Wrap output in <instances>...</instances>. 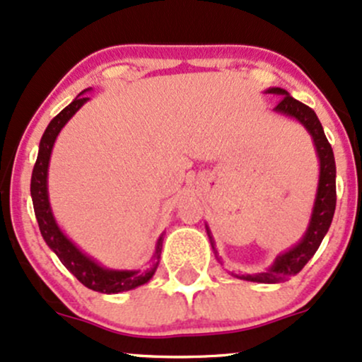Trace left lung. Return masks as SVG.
I'll list each match as a JSON object with an SVG mask.
<instances>
[{
  "mask_svg": "<svg viewBox=\"0 0 362 362\" xmlns=\"http://www.w3.org/2000/svg\"><path fill=\"white\" fill-rule=\"evenodd\" d=\"M269 93H274L279 97L276 110L281 114L296 117L300 122L310 131L311 138L315 141L317 153L320 158V182H318V192L317 201H315L313 214H311V221L308 231L303 236V240L289 252L282 253L274 262V265L269 271L255 274V276H242V279L253 281V282H265V284H274V282L288 281L289 277L296 276L306 265L315 252L318 250L320 243H322L323 236L327 235L328 228H330L332 218L335 213V202H337V192H335V158L332 151L330 143H328L325 132H323L322 124L315 114L311 107L305 105L296 98H293L286 90L282 88H271L267 90ZM209 235V230H207ZM211 245L214 247L213 238Z\"/></svg>",
  "mask_w": 362,
  "mask_h": 362,
  "instance_id": "obj_1",
  "label": "left lung"
}]
</instances>
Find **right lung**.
Listing matches in <instances>:
<instances>
[{
  "label": "right lung",
  "instance_id": "right-lung-1",
  "mask_svg": "<svg viewBox=\"0 0 362 362\" xmlns=\"http://www.w3.org/2000/svg\"><path fill=\"white\" fill-rule=\"evenodd\" d=\"M88 100V97H76L69 103L66 109H62L59 114L49 122L47 129L44 131L42 139H40L39 146V156L34 165V172H32V182H30V194H32V202H34V211L37 223H39V230L42 233L45 243L49 245V248L59 257L66 269L81 282L83 286H86L88 289L98 291V293H120V291H129L134 289L138 286L144 284L153 277V274L156 271V265L153 269H149L146 272H136V271H109V269H103L98 264H95L93 260L88 259L86 255L78 250L74 245L61 233V230L57 228L56 221H54L51 207H49V197H47V167H49V158H51V151L54 146V141H56L57 134L73 117V114L80 107ZM161 238L158 240L155 259H160L161 253Z\"/></svg>",
  "mask_w": 362,
  "mask_h": 362
}]
</instances>
